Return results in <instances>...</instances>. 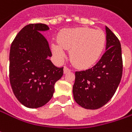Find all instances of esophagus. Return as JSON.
Instances as JSON below:
<instances>
[{
    "instance_id": "1",
    "label": "esophagus",
    "mask_w": 132,
    "mask_h": 132,
    "mask_svg": "<svg viewBox=\"0 0 132 132\" xmlns=\"http://www.w3.org/2000/svg\"><path fill=\"white\" fill-rule=\"evenodd\" d=\"M70 72H71V69H69V68L66 67V66H64V68H63V72H64L65 74Z\"/></svg>"
}]
</instances>
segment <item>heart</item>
<instances>
[{
    "label": "heart",
    "mask_w": 132,
    "mask_h": 132,
    "mask_svg": "<svg viewBox=\"0 0 132 132\" xmlns=\"http://www.w3.org/2000/svg\"><path fill=\"white\" fill-rule=\"evenodd\" d=\"M58 43L52 44L54 55L60 60L66 57V50H70V59L81 69L93 66L100 58L105 44V33L100 29L80 27L65 30L58 37Z\"/></svg>",
    "instance_id": "1"
}]
</instances>
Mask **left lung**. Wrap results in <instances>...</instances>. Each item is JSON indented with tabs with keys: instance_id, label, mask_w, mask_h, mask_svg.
<instances>
[{
	"instance_id": "obj_1",
	"label": "left lung",
	"mask_w": 132,
	"mask_h": 132,
	"mask_svg": "<svg viewBox=\"0 0 132 132\" xmlns=\"http://www.w3.org/2000/svg\"><path fill=\"white\" fill-rule=\"evenodd\" d=\"M106 52L95 66L75 72L74 99L86 109H97L114 95L123 74L121 45L116 35L106 26Z\"/></svg>"
}]
</instances>
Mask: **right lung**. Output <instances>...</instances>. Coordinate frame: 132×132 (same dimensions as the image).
Instances as JSON below:
<instances>
[{
    "label": "right lung",
    "instance_id": "1",
    "mask_svg": "<svg viewBox=\"0 0 132 132\" xmlns=\"http://www.w3.org/2000/svg\"><path fill=\"white\" fill-rule=\"evenodd\" d=\"M43 23L24 26L12 43L9 52V80L16 98L28 108L46 104L53 96L55 83L63 74L49 57L52 52L41 32L49 30Z\"/></svg>",
    "mask_w": 132,
    "mask_h": 132
}]
</instances>
